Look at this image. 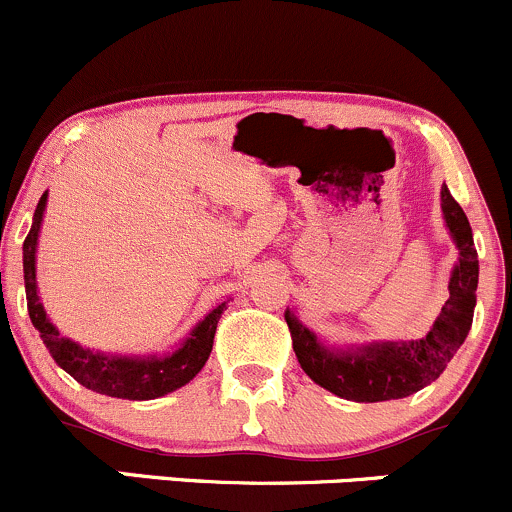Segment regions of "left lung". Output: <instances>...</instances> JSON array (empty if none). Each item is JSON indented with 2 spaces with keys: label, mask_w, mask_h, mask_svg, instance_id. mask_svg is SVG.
I'll use <instances>...</instances> for the list:
<instances>
[{
  "label": "left lung",
  "mask_w": 512,
  "mask_h": 512,
  "mask_svg": "<svg viewBox=\"0 0 512 512\" xmlns=\"http://www.w3.org/2000/svg\"><path fill=\"white\" fill-rule=\"evenodd\" d=\"M441 200L446 225L461 250V260L448 282L451 297L443 304L441 317L436 319L426 339L411 344H371L356 352H332L324 349L292 314H285L299 364L309 379L332 394L361 404L404 399L436 381L458 347L466 342L476 309L478 252L466 213L453 200L446 185L441 190Z\"/></svg>",
  "instance_id": "1"
}]
</instances>
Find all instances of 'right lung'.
Instances as JSON below:
<instances>
[{
    "label": "right lung",
    "instance_id": "1",
    "mask_svg": "<svg viewBox=\"0 0 512 512\" xmlns=\"http://www.w3.org/2000/svg\"><path fill=\"white\" fill-rule=\"evenodd\" d=\"M46 193L41 195L39 205L34 210V223L24 240V285H27V309L32 324L39 332L41 342L49 349L51 359L74 376L81 386L96 391V394L116 396V399L128 401H148L158 396L170 394L188 384L195 374L205 366L210 352H213L215 329L218 319L223 314L225 304L215 307L198 327L193 329L183 347L170 356H151V359H128V356H106L89 349L79 347L71 339L61 337L54 329V324L46 319L44 307L36 294V237H39L41 215H44Z\"/></svg>",
    "mask_w": 512,
    "mask_h": 512
}]
</instances>
